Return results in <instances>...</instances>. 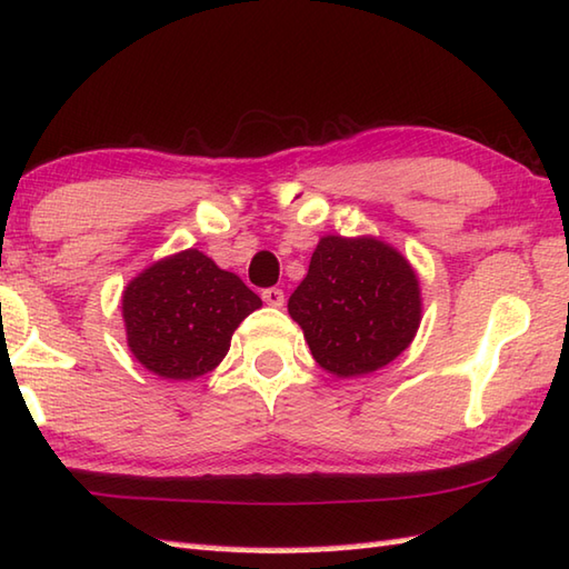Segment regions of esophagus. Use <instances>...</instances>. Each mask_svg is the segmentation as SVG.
Returning a JSON list of instances; mask_svg holds the SVG:
<instances>
[{"label": "esophagus", "instance_id": "esophagus-1", "mask_svg": "<svg viewBox=\"0 0 569 569\" xmlns=\"http://www.w3.org/2000/svg\"><path fill=\"white\" fill-rule=\"evenodd\" d=\"M261 298H263V301H266L268 306H273V308H281L283 301H286L281 288H266V291L261 293Z\"/></svg>", "mask_w": 569, "mask_h": 569}]
</instances>
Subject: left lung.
Masks as SVG:
<instances>
[{
    "instance_id": "1",
    "label": "left lung",
    "mask_w": 569,
    "mask_h": 569,
    "mask_svg": "<svg viewBox=\"0 0 569 569\" xmlns=\"http://www.w3.org/2000/svg\"><path fill=\"white\" fill-rule=\"evenodd\" d=\"M316 363L338 378L388 366L418 333L422 301L408 258L373 236H323L288 298Z\"/></svg>"
}]
</instances>
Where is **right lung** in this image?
Returning a JSON list of instances; mask_svg holds the SVG:
<instances>
[{
	"mask_svg": "<svg viewBox=\"0 0 569 569\" xmlns=\"http://www.w3.org/2000/svg\"><path fill=\"white\" fill-rule=\"evenodd\" d=\"M261 308L239 276L189 249L151 263L121 296L127 343L153 376L193 380L221 363L241 320Z\"/></svg>",
	"mask_w": 569,
	"mask_h": 569,
	"instance_id": "1",
	"label": "right lung"
}]
</instances>
